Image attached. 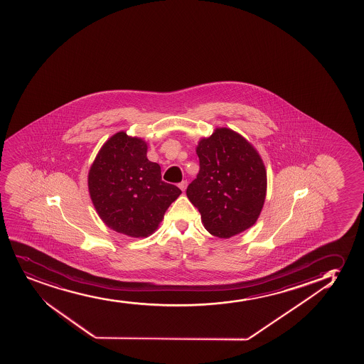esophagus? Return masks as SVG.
Masks as SVG:
<instances>
[{
    "instance_id": "obj_1",
    "label": "esophagus",
    "mask_w": 364,
    "mask_h": 364,
    "mask_svg": "<svg viewBox=\"0 0 364 364\" xmlns=\"http://www.w3.org/2000/svg\"><path fill=\"white\" fill-rule=\"evenodd\" d=\"M179 188L181 191H185L186 188H188V181H186V180H183L181 183H179Z\"/></svg>"
}]
</instances>
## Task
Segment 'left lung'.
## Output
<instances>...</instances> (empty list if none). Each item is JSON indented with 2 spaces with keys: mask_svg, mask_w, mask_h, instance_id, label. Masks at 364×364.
<instances>
[{
  "mask_svg": "<svg viewBox=\"0 0 364 364\" xmlns=\"http://www.w3.org/2000/svg\"><path fill=\"white\" fill-rule=\"evenodd\" d=\"M200 172L188 198L213 236L230 238L257 223L266 198L267 178L257 149L237 132L217 128L196 147Z\"/></svg>",
  "mask_w": 364,
  "mask_h": 364,
  "instance_id": "8db88e82",
  "label": "left lung"
}]
</instances>
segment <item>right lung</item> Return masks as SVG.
I'll use <instances>...</instances> for the list:
<instances>
[{
	"mask_svg": "<svg viewBox=\"0 0 364 364\" xmlns=\"http://www.w3.org/2000/svg\"><path fill=\"white\" fill-rule=\"evenodd\" d=\"M147 144L126 132L112 135L90 166L88 190L107 228L129 237L150 236L181 190L162 181L159 164L146 157Z\"/></svg>",
	"mask_w": 364,
	"mask_h": 364,
	"instance_id": "1",
	"label": "right lung"
}]
</instances>
